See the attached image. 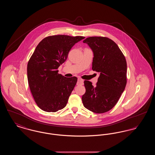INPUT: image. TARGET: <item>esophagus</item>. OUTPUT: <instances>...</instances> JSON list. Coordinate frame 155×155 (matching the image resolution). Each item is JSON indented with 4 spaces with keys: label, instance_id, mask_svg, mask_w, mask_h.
<instances>
[{
    "label": "esophagus",
    "instance_id": "esophagus-1",
    "mask_svg": "<svg viewBox=\"0 0 155 155\" xmlns=\"http://www.w3.org/2000/svg\"><path fill=\"white\" fill-rule=\"evenodd\" d=\"M84 84V80L81 78H78V81H77V85H83Z\"/></svg>",
    "mask_w": 155,
    "mask_h": 155
}]
</instances>
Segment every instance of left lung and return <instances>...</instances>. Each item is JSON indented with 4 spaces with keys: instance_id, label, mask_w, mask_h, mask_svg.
<instances>
[{
    "instance_id": "left-lung-1",
    "label": "left lung",
    "mask_w": 155,
    "mask_h": 155,
    "mask_svg": "<svg viewBox=\"0 0 155 155\" xmlns=\"http://www.w3.org/2000/svg\"><path fill=\"white\" fill-rule=\"evenodd\" d=\"M94 52L92 70L100 73L95 86L84 81L82 96L85 108L95 113L111 110L117 103L127 84L125 56L113 41L107 37H91L83 41Z\"/></svg>"
}]
</instances>
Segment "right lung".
<instances>
[{
  "instance_id": "obj_1",
  "label": "right lung",
  "mask_w": 155,
  "mask_h": 155,
  "mask_svg": "<svg viewBox=\"0 0 155 155\" xmlns=\"http://www.w3.org/2000/svg\"><path fill=\"white\" fill-rule=\"evenodd\" d=\"M84 38L52 35L37 45L28 62L27 77L34 101L42 110L56 112L66 106L77 78H66L59 74L58 69L66 60L72 47Z\"/></svg>"
}]
</instances>
